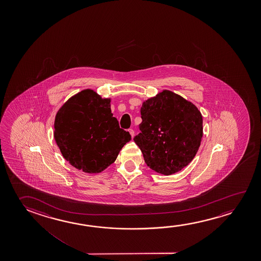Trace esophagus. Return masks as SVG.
<instances>
[{"instance_id": "obj_1", "label": "esophagus", "mask_w": 261, "mask_h": 261, "mask_svg": "<svg viewBox=\"0 0 261 261\" xmlns=\"http://www.w3.org/2000/svg\"><path fill=\"white\" fill-rule=\"evenodd\" d=\"M128 132L130 133V135H131V137H135V131L133 130V129H129Z\"/></svg>"}]
</instances>
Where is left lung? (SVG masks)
I'll use <instances>...</instances> for the list:
<instances>
[{
  "mask_svg": "<svg viewBox=\"0 0 261 261\" xmlns=\"http://www.w3.org/2000/svg\"><path fill=\"white\" fill-rule=\"evenodd\" d=\"M141 117L134 141L152 170L172 175L192 161L203 137V118L194 103L163 90L144 101Z\"/></svg>",
  "mask_w": 261,
  "mask_h": 261,
  "instance_id": "8db88e82",
  "label": "left lung"
}]
</instances>
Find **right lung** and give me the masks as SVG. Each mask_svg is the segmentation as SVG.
Segmentation results:
<instances>
[{
    "label": "right lung",
    "instance_id": "1",
    "mask_svg": "<svg viewBox=\"0 0 261 261\" xmlns=\"http://www.w3.org/2000/svg\"><path fill=\"white\" fill-rule=\"evenodd\" d=\"M110 103L111 99L85 89L70 97L56 114V144L64 159L85 173L103 171L131 140L113 116Z\"/></svg>",
    "mask_w": 261,
    "mask_h": 261
}]
</instances>
